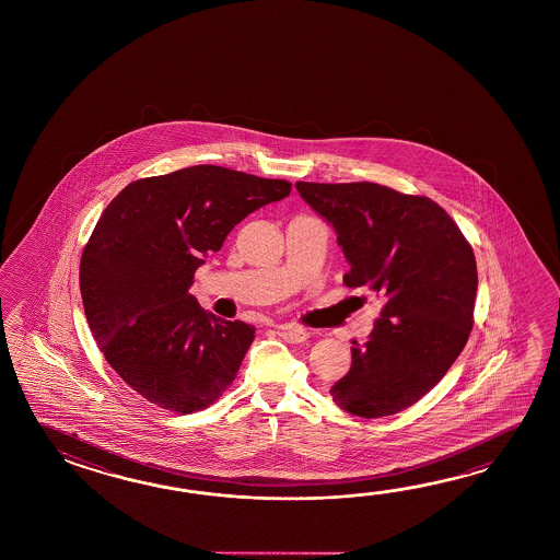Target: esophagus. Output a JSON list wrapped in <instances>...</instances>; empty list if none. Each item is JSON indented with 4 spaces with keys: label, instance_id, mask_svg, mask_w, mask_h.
<instances>
[{
    "label": "esophagus",
    "instance_id": "1",
    "mask_svg": "<svg viewBox=\"0 0 560 560\" xmlns=\"http://www.w3.org/2000/svg\"><path fill=\"white\" fill-rule=\"evenodd\" d=\"M278 332L284 336L285 340H290V342H304V340H308L310 330L306 328H300V326H294V324H284V326H280L278 328Z\"/></svg>",
    "mask_w": 560,
    "mask_h": 560
}]
</instances>
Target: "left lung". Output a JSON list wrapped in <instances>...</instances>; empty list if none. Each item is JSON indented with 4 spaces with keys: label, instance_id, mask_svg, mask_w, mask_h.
<instances>
[{
    "label": "left lung",
    "instance_id": "left-lung-1",
    "mask_svg": "<svg viewBox=\"0 0 560 560\" xmlns=\"http://www.w3.org/2000/svg\"><path fill=\"white\" fill-rule=\"evenodd\" d=\"M296 190L334 228L350 266L345 284L384 296L352 366L330 388L354 417H390L415 405L453 366L472 328L475 254L453 218L424 196L372 182H296Z\"/></svg>",
    "mask_w": 560,
    "mask_h": 560
}]
</instances>
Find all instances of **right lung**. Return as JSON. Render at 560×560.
<instances>
[{
	"mask_svg": "<svg viewBox=\"0 0 560 560\" xmlns=\"http://www.w3.org/2000/svg\"><path fill=\"white\" fill-rule=\"evenodd\" d=\"M288 194L284 179L191 166L136 179L107 203L80 264L85 318L109 366L152 405L190 415L236 378L256 328L203 310L194 272Z\"/></svg>",
	"mask_w": 560,
	"mask_h": 560,
	"instance_id": "right-lung-1",
	"label": "right lung"
}]
</instances>
